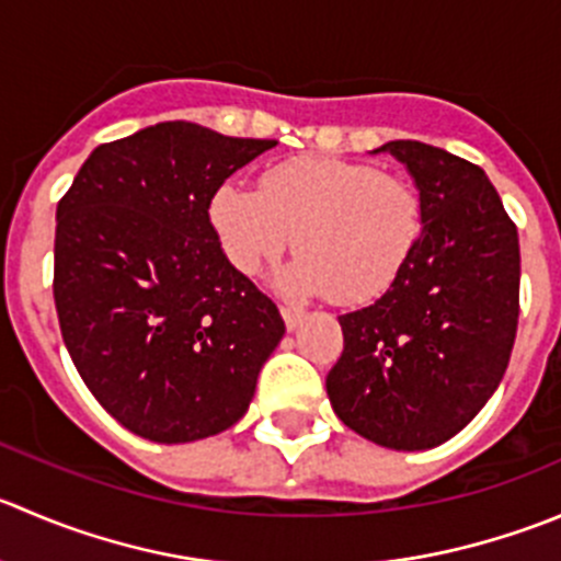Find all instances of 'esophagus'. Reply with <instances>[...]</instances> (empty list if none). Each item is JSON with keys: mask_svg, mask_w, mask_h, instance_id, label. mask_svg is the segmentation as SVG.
<instances>
[{"mask_svg": "<svg viewBox=\"0 0 561 561\" xmlns=\"http://www.w3.org/2000/svg\"><path fill=\"white\" fill-rule=\"evenodd\" d=\"M279 312H282V318H285V325H287V329H290V331L298 329V325L304 323V318H307V314H304L301 309H296V307H282Z\"/></svg>", "mask_w": 561, "mask_h": 561, "instance_id": "34e87169", "label": "esophagus"}]
</instances>
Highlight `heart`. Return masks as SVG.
I'll list each match as a JSON object with an SVG mask.
<instances>
[{"label": "heart", "instance_id": "b5f03b06", "mask_svg": "<svg viewBox=\"0 0 561 561\" xmlns=\"http://www.w3.org/2000/svg\"><path fill=\"white\" fill-rule=\"evenodd\" d=\"M221 252L254 276L293 247L282 276L290 293L340 304L378 301L405 271L422 238V203L411 183L358 161L296 156L260 175V192L225 181L208 199Z\"/></svg>", "mask_w": 561, "mask_h": 561}]
</instances>
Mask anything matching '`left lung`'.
Listing matches in <instances>:
<instances>
[{
  "mask_svg": "<svg viewBox=\"0 0 561 561\" xmlns=\"http://www.w3.org/2000/svg\"><path fill=\"white\" fill-rule=\"evenodd\" d=\"M422 203V238L373 307L340 314L331 408L386 449H431L482 411L518 331V227L485 172L413 139L386 142ZM375 150V153H378Z\"/></svg>",
  "mask_w": 561,
  "mask_h": 561,
  "instance_id": "left-lung-1",
  "label": "left lung"
}]
</instances>
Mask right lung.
<instances>
[{
  "instance_id": "right-lung-1",
  "label": "right lung",
  "mask_w": 561,
  "mask_h": 561,
  "mask_svg": "<svg viewBox=\"0 0 561 561\" xmlns=\"http://www.w3.org/2000/svg\"><path fill=\"white\" fill-rule=\"evenodd\" d=\"M276 139L159 123L98 145L57 205L54 304L98 402L136 436L186 444L247 413L285 320L221 252L219 183Z\"/></svg>"
}]
</instances>
